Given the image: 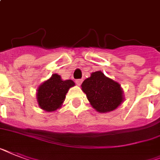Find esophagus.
Instances as JSON below:
<instances>
[{
	"mask_svg": "<svg viewBox=\"0 0 160 160\" xmlns=\"http://www.w3.org/2000/svg\"><path fill=\"white\" fill-rule=\"evenodd\" d=\"M82 82H83V80H81V79H79V80H76V84H77V85H79V86H80V84H82Z\"/></svg>",
	"mask_w": 160,
	"mask_h": 160,
	"instance_id": "34e87169",
	"label": "esophagus"
}]
</instances>
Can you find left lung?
I'll return each instance as SVG.
<instances>
[{"label":"left lung","mask_w":160,"mask_h":160,"mask_svg":"<svg viewBox=\"0 0 160 160\" xmlns=\"http://www.w3.org/2000/svg\"><path fill=\"white\" fill-rule=\"evenodd\" d=\"M83 92L97 111L107 113L115 110L123 101L120 84L102 72H92L81 84Z\"/></svg>","instance_id":"left-lung-1"}]
</instances>
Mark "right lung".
Segmentation results:
<instances>
[{
    "label": "right lung",
    "mask_w": 160,
    "mask_h": 160,
    "mask_svg": "<svg viewBox=\"0 0 160 160\" xmlns=\"http://www.w3.org/2000/svg\"><path fill=\"white\" fill-rule=\"evenodd\" d=\"M75 83L73 80H62L58 74H53L49 80L41 84L37 89L38 105L45 111H54L62 107L66 94Z\"/></svg>",
    "instance_id": "obj_1"
}]
</instances>
